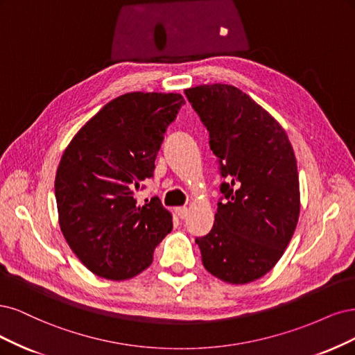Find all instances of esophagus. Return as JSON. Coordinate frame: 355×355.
<instances>
[{"label": "esophagus", "mask_w": 355, "mask_h": 355, "mask_svg": "<svg viewBox=\"0 0 355 355\" xmlns=\"http://www.w3.org/2000/svg\"><path fill=\"white\" fill-rule=\"evenodd\" d=\"M175 214L180 216L181 220H184V218H187V215H189V209H187L186 207H180V208H175Z\"/></svg>", "instance_id": "obj_1"}]
</instances>
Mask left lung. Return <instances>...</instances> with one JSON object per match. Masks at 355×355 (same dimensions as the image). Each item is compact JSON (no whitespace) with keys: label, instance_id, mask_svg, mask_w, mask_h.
Returning a JSON list of instances; mask_svg holds the SVG:
<instances>
[{"label":"left lung","instance_id":"8db88e82","mask_svg":"<svg viewBox=\"0 0 355 355\" xmlns=\"http://www.w3.org/2000/svg\"><path fill=\"white\" fill-rule=\"evenodd\" d=\"M218 157L224 202L212 230L198 237L202 262L232 284L261 279L277 264L300 218V178L282 125L227 84L184 89Z\"/></svg>","mask_w":355,"mask_h":355}]
</instances>
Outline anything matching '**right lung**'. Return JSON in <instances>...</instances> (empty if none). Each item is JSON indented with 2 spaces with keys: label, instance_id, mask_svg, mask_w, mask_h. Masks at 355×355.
I'll list each match as a JSON object with an SVG mask.
<instances>
[{
  "label": "right lung",
  "instance_id": "add662e5",
  "mask_svg": "<svg viewBox=\"0 0 355 355\" xmlns=\"http://www.w3.org/2000/svg\"><path fill=\"white\" fill-rule=\"evenodd\" d=\"M184 103L177 93L119 96L63 152L54 181L59 224L73 254L96 276H137L173 230V215L161 200L139 205L134 196L153 177L164 134Z\"/></svg>",
  "mask_w": 355,
  "mask_h": 355
}]
</instances>
